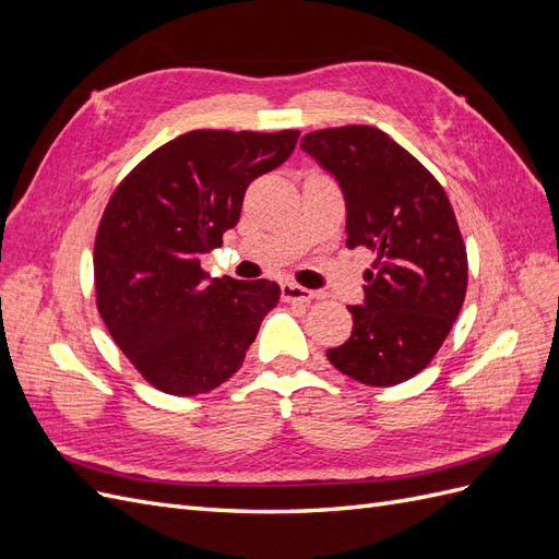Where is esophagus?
Segmentation results:
<instances>
[{
    "mask_svg": "<svg viewBox=\"0 0 559 559\" xmlns=\"http://www.w3.org/2000/svg\"><path fill=\"white\" fill-rule=\"evenodd\" d=\"M280 289H282V300L286 302H310L317 296L314 292L306 289V286L294 284V282H282Z\"/></svg>",
    "mask_w": 559,
    "mask_h": 559,
    "instance_id": "1",
    "label": "esophagus"
}]
</instances>
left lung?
<instances>
[{
    "label": "left lung",
    "mask_w": 559,
    "mask_h": 559,
    "mask_svg": "<svg viewBox=\"0 0 559 559\" xmlns=\"http://www.w3.org/2000/svg\"><path fill=\"white\" fill-rule=\"evenodd\" d=\"M300 148L341 183L347 247L378 257L364 306H347L352 335L326 357L361 384L411 380L441 349L466 296V247L443 186L373 126L308 132Z\"/></svg>",
    "instance_id": "8db88e82"
}]
</instances>
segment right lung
I'll return each instance as SVG.
<instances>
[{"label": "right lung", "instance_id": "1", "mask_svg": "<svg viewBox=\"0 0 559 559\" xmlns=\"http://www.w3.org/2000/svg\"><path fill=\"white\" fill-rule=\"evenodd\" d=\"M298 130H191L116 186L97 228L99 317L130 364L173 396L226 382L277 306L267 280L214 277L200 257L240 222L247 186L294 154Z\"/></svg>", "mask_w": 559, "mask_h": 559}]
</instances>
